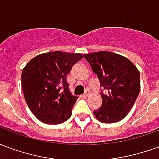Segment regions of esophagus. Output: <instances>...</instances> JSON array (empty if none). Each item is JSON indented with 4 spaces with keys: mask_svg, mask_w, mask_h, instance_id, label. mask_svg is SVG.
Here are the masks:
<instances>
[{
    "mask_svg": "<svg viewBox=\"0 0 159 159\" xmlns=\"http://www.w3.org/2000/svg\"><path fill=\"white\" fill-rule=\"evenodd\" d=\"M89 90H86L85 93H83V97H84V98H87V97L89 96Z\"/></svg>",
    "mask_w": 159,
    "mask_h": 159,
    "instance_id": "34e87169",
    "label": "esophagus"
}]
</instances>
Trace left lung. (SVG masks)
Returning a JSON list of instances; mask_svg holds the SVG:
<instances>
[{"instance_id": "1", "label": "left lung", "mask_w": 159, "mask_h": 159, "mask_svg": "<svg viewBox=\"0 0 159 159\" xmlns=\"http://www.w3.org/2000/svg\"><path fill=\"white\" fill-rule=\"evenodd\" d=\"M100 80L101 107L93 111L104 123H117L126 117L136 100L140 89V72L135 66L122 55L100 51L84 54Z\"/></svg>"}]
</instances>
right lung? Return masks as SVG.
I'll return each instance as SVG.
<instances>
[{"label":"right lung","mask_w":159,"mask_h":159,"mask_svg":"<svg viewBox=\"0 0 159 159\" xmlns=\"http://www.w3.org/2000/svg\"><path fill=\"white\" fill-rule=\"evenodd\" d=\"M83 58L81 53L45 52L30 60L23 69L21 81L25 100L41 122L59 124L70 117L78 97L69 91L66 75Z\"/></svg>","instance_id":"right-lung-1"}]
</instances>
